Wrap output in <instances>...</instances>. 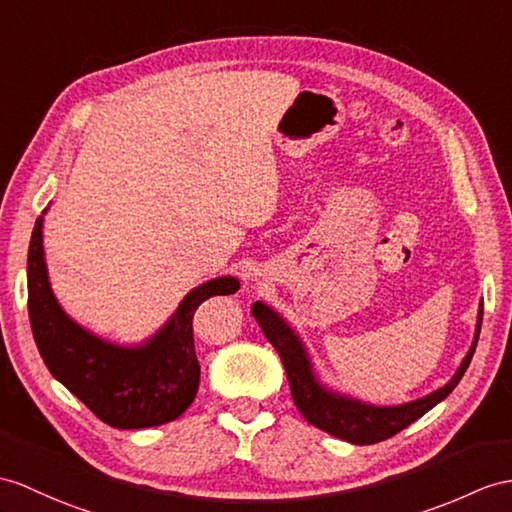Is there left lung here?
Instances as JSON below:
<instances>
[{"mask_svg":"<svg viewBox=\"0 0 512 512\" xmlns=\"http://www.w3.org/2000/svg\"><path fill=\"white\" fill-rule=\"evenodd\" d=\"M252 315L258 321L260 330L267 336V341L276 347V352L280 354L282 365L286 369V378H289L293 402L299 413L304 415V419L323 432L339 436L341 441L354 445H371L389 439V436L408 428L410 423L426 415L430 408L443 402L445 397L456 389V384L465 376V371L471 363L473 352H476L482 326V302L478 308V323L476 334H473V343L452 380L443 384L441 389L432 391L430 395H423L419 400L397 406L367 404L356 400V397L330 389V386H326L317 378L313 360H310L306 352L304 341L299 339V334L284 321L280 313H276V310L263 302H254Z\"/></svg>","mask_w":512,"mask_h":512,"instance_id":"1","label":"left lung"}]
</instances>
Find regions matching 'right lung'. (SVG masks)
Instances as JSON below:
<instances>
[{"mask_svg": "<svg viewBox=\"0 0 512 512\" xmlns=\"http://www.w3.org/2000/svg\"><path fill=\"white\" fill-rule=\"evenodd\" d=\"M43 215L34 223L28 249V313L43 363L112 428L139 430L178 419L199 386L195 310L208 297L239 291V278L221 276L195 286L165 326L143 343H110L82 328L58 304L45 265Z\"/></svg>", "mask_w": 512, "mask_h": 512, "instance_id": "obj_1", "label": "right lung"}]
</instances>
